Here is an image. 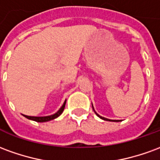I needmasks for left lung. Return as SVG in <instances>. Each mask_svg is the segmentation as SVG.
Instances as JSON below:
<instances>
[{"instance_id": "1", "label": "left lung", "mask_w": 160, "mask_h": 160, "mask_svg": "<svg viewBox=\"0 0 160 160\" xmlns=\"http://www.w3.org/2000/svg\"><path fill=\"white\" fill-rule=\"evenodd\" d=\"M92 109H93V111H94L93 106H92ZM94 112L96 113V115H97V116H98V118H101V119H103V120H104V121H109V122H120V121H119V120H111V119H108V118H103V117H101V116H99V115L98 114L97 112H96V111H94Z\"/></svg>"}]
</instances>
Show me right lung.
I'll return each mask as SVG.
<instances>
[{"mask_svg":"<svg viewBox=\"0 0 160 160\" xmlns=\"http://www.w3.org/2000/svg\"><path fill=\"white\" fill-rule=\"evenodd\" d=\"M65 104H66V100L63 103L62 106L60 108V110L56 113H55L54 115H51V116H47V117H30V116H26V115H23L25 118H28L30 120L35 121V122H49L50 120H53L55 118H58L60 115L62 114L64 111V108H65Z\"/></svg>","mask_w":160,"mask_h":160,"instance_id":"right-lung-1","label":"right lung"}]
</instances>
